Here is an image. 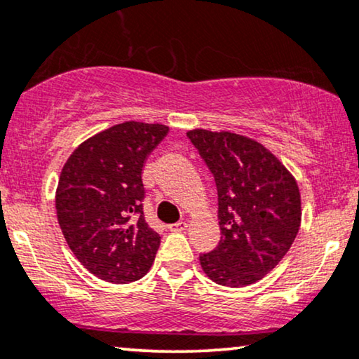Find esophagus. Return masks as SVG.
Masks as SVG:
<instances>
[{"label":"esophagus","instance_id":"34e87169","mask_svg":"<svg viewBox=\"0 0 359 359\" xmlns=\"http://www.w3.org/2000/svg\"><path fill=\"white\" fill-rule=\"evenodd\" d=\"M169 229H170V231H175V233L185 231V229H187V223H185V222H179V223L169 224Z\"/></svg>","mask_w":359,"mask_h":359}]
</instances>
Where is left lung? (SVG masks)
<instances>
[{
  "mask_svg": "<svg viewBox=\"0 0 359 359\" xmlns=\"http://www.w3.org/2000/svg\"><path fill=\"white\" fill-rule=\"evenodd\" d=\"M218 190L219 245L200 256L213 283L245 287L283 261L297 236L302 203L295 177L261 142L231 131H187Z\"/></svg>",
  "mask_w": 359,
  "mask_h": 359,
  "instance_id": "left-lung-1",
  "label": "left lung"
}]
</instances>
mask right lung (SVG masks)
I'll list each match as a JSON object with an SVG mask.
<instances>
[{
  "mask_svg": "<svg viewBox=\"0 0 359 359\" xmlns=\"http://www.w3.org/2000/svg\"><path fill=\"white\" fill-rule=\"evenodd\" d=\"M169 126L124 121L85 140L62 167L55 210L67 245L85 269L111 284L141 279L161 236L142 215L141 172Z\"/></svg>",
  "mask_w": 359,
  "mask_h": 359,
  "instance_id": "right-lung-1",
  "label": "right lung"
}]
</instances>
